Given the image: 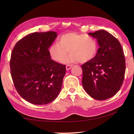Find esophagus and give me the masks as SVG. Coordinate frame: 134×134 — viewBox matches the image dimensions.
<instances>
[{
  "instance_id": "1",
  "label": "esophagus",
  "mask_w": 134,
  "mask_h": 134,
  "mask_svg": "<svg viewBox=\"0 0 134 134\" xmlns=\"http://www.w3.org/2000/svg\"><path fill=\"white\" fill-rule=\"evenodd\" d=\"M72 65H67L66 66V69L67 71H68L71 68H72Z\"/></svg>"
}]
</instances>
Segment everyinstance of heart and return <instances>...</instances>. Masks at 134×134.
Returning <instances> with one entry per match:
<instances>
[{"label":"heart","instance_id":"b5f03b06","mask_svg":"<svg viewBox=\"0 0 134 134\" xmlns=\"http://www.w3.org/2000/svg\"><path fill=\"white\" fill-rule=\"evenodd\" d=\"M97 51L98 44L94 38L85 34L69 32L60 38L58 44H51L48 53L51 59L59 63L63 61L69 51L70 55L64 60L63 63H74L78 61L86 63L94 58Z\"/></svg>","mask_w":134,"mask_h":134}]
</instances>
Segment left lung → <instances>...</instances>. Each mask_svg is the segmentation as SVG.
Masks as SVG:
<instances>
[{
  "label": "left lung",
  "instance_id": "obj_1",
  "mask_svg": "<svg viewBox=\"0 0 134 134\" xmlns=\"http://www.w3.org/2000/svg\"><path fill=\"white\" fill-rule=\"evenodd\" d=\"M99 46L94 58L82 65V85L97 100H105L120 90L125 74L126 63L121 45L105 30L89 33Z\"/></svg>",
  "mask_w": 134,
  "mask_h": 134
}]
</instances>
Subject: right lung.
<instances>
[{
	"label": "right lung",
	"mask_w": 134,
	"mask_h": 134,
	"mask_svg": "<svg viewBox=\"0 0 134 134\" xmlns=\"http://www.w3.org/2000/svg\"><path fill=\"white\" fill-rule=\"evenodd\" d=\"M57 36L55 32L32 33L20 40L12 51L10 65L14 85L30 103H50L61 90L66 66L52 60L48 53Z\"/></svg>",
	"instance_id": "1"
}]
</instances>
